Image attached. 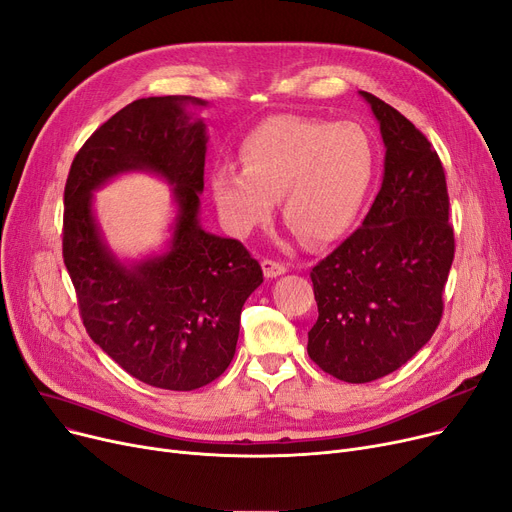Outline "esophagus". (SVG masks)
I'll return each mask as SVG.
<instances>
[{
	"instance_id": "esophagus-1",
	"label": "esophagus",
	"mask_w": 512,
	"mask_h": 512,
	"mask_svg": "<svg viewBox=\"0 0 512 512\" xmlns=\"http://www.w3.org/2000/svg\"><path fill=\"white\" fill-rule=\"evenodd\" d=\"M262 271H264V277H269V279H275V277H279V275H285L287 273V266L285 264H281V262H275V260H262Z\"/></svg>"
}]
</instances>
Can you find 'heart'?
Returning <instances> with one entry per match:
<instances>
[{"mask_svg": "<svg viewBox=\"0 0 512 512\" xmlns=\"http://www.w3.org/2000/svg\"><path fill=\"white\" fill-rule=\"evenodd\" d=\"M241 168L212 170L210 189L239 237L271 221L275 198L287 225L312 246L335 241L356 221L375 177L373 141L356 123L281 114L241 141Z\"/></svg>", "mask_w": 512, "mask_h": 512, "instance_id": "b5f03b06", "label": "heart"}]
</instances>
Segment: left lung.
<instances>
[{
  "label": "left lung",
  "mask_w": 512,
  "mask_h": 512,
  "mask_svg": "<svg viewBox=\"0 0 512 512\" xmlns=\"http://www.w3.org/2000/svg\"><path fill=\"white\" fill-rule=\"evenodd\" d=\"M360 95L385 145L381 189L362 227L310 273L319 319L308 356L348 383L398 371L429 342L454 258L440 156L396 108Z\"/></svg>",
  "instance_id": "left-lung-1"
}]
</instances>
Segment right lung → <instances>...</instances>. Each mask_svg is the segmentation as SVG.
<instances>
[{
	"mask_svg": "<svg viewBox=\"0 0 512 512\" xmlns=\"http://www.w3.org/2000/svg\"><path fill=\"white\" fill-rule=\"evenodd\" d=\"M191 95L143 97L116 112L72 160L64 187L62 254L83 325L129 375L191 392L231 364L241 308L262 283L258 260L237 239L204 231L206 123ZM127 172H150L174 187L167 248L120 261L92 212V191Z\"/></svg>",
	"mask_w": 512,
	"mask_h": 512,
	"instance_id": "obj_1",
	"label": "right lung"
}]
</instances>
